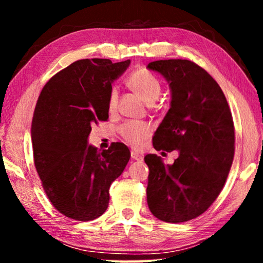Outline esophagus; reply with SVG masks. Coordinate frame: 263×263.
Wrapping results in <instances>:
<instances>
[{"label": "esophagus", "mask_w": 263, "mask_h": 263, "mask_svg": "<svg viewBox=\"0 0 263 263\" xmlns=\"http://www.w3.org/2000/svg\"><path fill=\"white\" fill-rule=\"evenodd\" d=\"M131 158L132 160H136V161H141L144 157H142V154L136 152V151H131Z\"/></svg>", "instance_id": "obj_1"}]
</instances>
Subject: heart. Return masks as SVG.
<instances>
[{
  "mask_svg": "<svg viewBox=\"0 0 263 263\" xmlns=\"http://www.w3.org/2000/svg\"><path fill=\"white\" fill-rule=\"evenodd\" d=\"M127 84L146 104H153L161 92V84L152 73L144 68L137 69L127 80ZM117 91H111L109 99V109L115 110L117 105ZM151 128L145 123L127 122L121 127V133L127 142L132 146H139L149 135Z\"/></svg>",
  "mask_w": 263,
  "mask_h": 263,
  "instance_id": "heart-1",
  "label": "heart"
}]
</instances>
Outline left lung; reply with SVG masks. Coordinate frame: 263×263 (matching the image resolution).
Masks as SVG:
<instances>
[{"instance_id":"1","label":"left lung","mask_w":263,"mask_h":263,"mask_svg":"<svg viewBox=\"0 0 263 263\" xmlns=\"http://www.w3.org/2000/svg\"><path fill=\"white\" fill-rule=\"evenodd\" d=\"M166 79L171 108L153 137L157 151H177L173 164L147 154V204L158 219L182 222L205 212L220 194L232 166L234 125L228 101L213 78L195 62L152 61Z\"/></svg>"}]
</instances>
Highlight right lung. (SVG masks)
Masks as SVG:
<instances>
[{
  "mask_svg": "<svg viewBox=\"0 0 263 263\" xmlns=\"http://www.w3.org/2000/svg\"><path fill=\"white\" fill-rule=\"evenodd\" d=\"M131 61L82 59L48 80L35 104L31 140L43 188L58 211L75 220L99 218L109 205V189L130 160L114 142L100 152L88 144L91 125L109 118L112 83Z\"/></svg>",
  "mask_w": 263,
  "mask_h": 263,
  "instance_id": "obj_1",
  "label": "right lung"
}]
</instances>
